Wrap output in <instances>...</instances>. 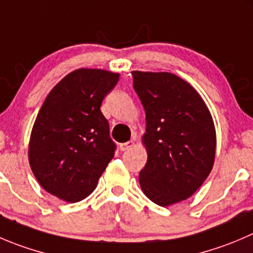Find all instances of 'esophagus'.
<instances>
[{
	"mask_svg": "<svg viewBox=\"0 0 253 253\" xmlns=\"http://www.w3.org/2000/svg\"><path fill=\"white\" fill-rule=\"evenodd\" d=\"M132 146H133V141L125 142V143H120V149H121L122 152H125V151H127V149L131 148Z\"/></svg>",
	"mask_w": 253,
	"mask_h": 253,
	"instance_id": "1",
	"label": "esophagus"
}]
</instances>
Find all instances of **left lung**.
Returning a JSON list of instances; mask_svg holds the SVG:
<instances>
[{"mask_svg":"<svg viewBox=\"0 0 253 253\" xmlns=\"http://www.w3.org/2000/svg\"><path fill=\"white\" fill-rule=\"evenodd\" d=\"M133 89L146 111L148 159L139 185L159 207L192 197L214 166L216 132L197 90L171 73L132 72Z\"/></svg>","mask_w":253,"mask_h":253,"instance_id":"8db88e82","label":"left lung"}]
</instances>
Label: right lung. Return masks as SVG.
<instances>
[{"label":"right lung","instance_id":"right-lung-1","mask_svg":"<svg viewBox=\"0 0 253 253\" xmlns=\"http://www.w3.org/2000/svg\"><path fill=\"white\" fill-rule=\"evenodd\" d=\"M119 77L102 69L74 70L42 105L28 159L37 180L54 197L68 203L89 197L114 158L116 144L100 106Z\"/></svg>","mask_w":253,"mask_h":253}]
</instances>
